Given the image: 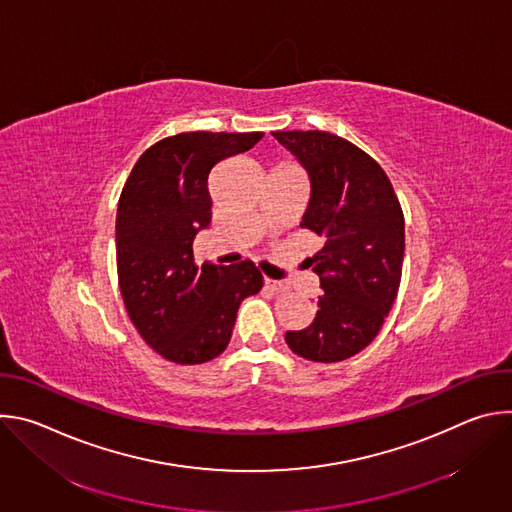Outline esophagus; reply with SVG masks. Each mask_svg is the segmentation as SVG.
I'll return each instance as SVG.
<instances>
[{
  "instance_id": "34e87169",
  "label": "esophagus",
  "mask_w": 512,
  "mask_h": 512,
  "mask_svg": "<svg viewBox=\"0 0 512 512\" xmlns=\"http://www.w3.org/2000/svg\"><path fill=\"white\" fill-rule=\"evenodd\" d=\"M263 285H265L267 289L275 291V294H281V291H285V289H287V285H285L283 281H275V279H269V277H265V279H263Z\"/></svg>"
}]
</instances>
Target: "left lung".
Returning a JSON list of instances; mask_svg holds the SVG:
<instances>
[{"label":"left lung","instance_id":"1","mask_svg":"<svg viewBox=\"0 0 512 512\" xmlns=\"http://www.w3.org/2000/svg\"><path fill=\"white\" fill-rule=\"evenodd\" d=\"M310 178L302 229L322 239L310 257L324 294L314 322L285 332L287 346L314 362H338L379 334L401 281L403 210L385 170L328 131H273Z\"/></svg>","mask_w":512,"mask_h":512}]
</instances>
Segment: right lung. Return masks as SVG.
<instances>
[{"instance_id":"obj_1","label":"right lung","mask_w":512,"mask_h":512,"mask_svg":"<svg viewBox=\"0 0 512 512\" xmlns=\"http://www.w3.org/2000/svg\"><path fill=\"white\" fill-rule=\"evenodd\" d=\"M251 133L190 131L166 137L133 166L117 206V275L129 320L158 354L202 364L221 354L241 302L263 287L251 261L194 263V237L210 225L208 176L251 150Z\"/></svg>"}]
</instances>
